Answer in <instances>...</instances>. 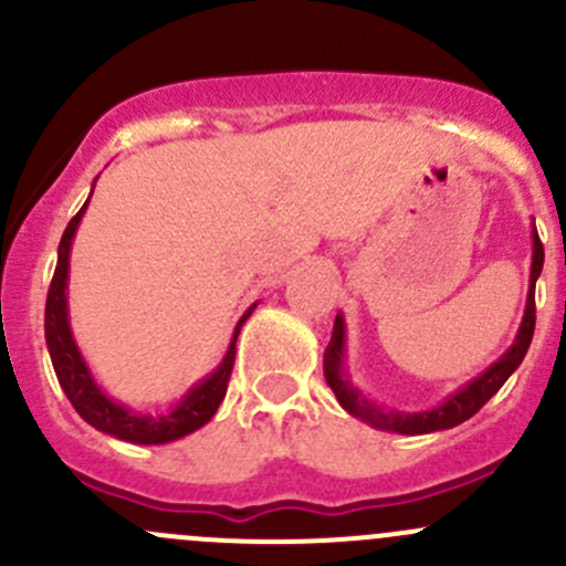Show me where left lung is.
I'll use <instances>...</instances> for the list:
<instances>
[{
	"mask_svg": "<svg viewBox=\"0 0 566 566\" xmlns=\"http://www.w3.org/2000/svg\"><path fill=\"white\" fill-rule=\"evenodd\" d=\"M542 262H545V251H542L539 235H536V227H531V273H528V295H526V310H523L521 328H517L515 342L506 347V353L501 358H495L484 373H479L476 378L468 380L465 386H460L458 391L449 394L443 402H438L436 408L427 410H394L384 408L375 399H369L367 394L353 384L350 373H347V328L342 312L334 319V331H331V342L323 353V375L325 384L331 386V391L336 394L342 408L350 416H356L364 424L375 427V430L384 432H397V436H427V432L438 430H452V427L462 424L465 419H471L501 386L506 384L512 373L521 367V361L526 358L531 336H534V323H536V310H534V287L536 279L542 273Z\"/></svg>",
	"mask_w": 566,
	"mask_h": 566,
	"instance_id": "1",
	"label": "left lung"
}]
</instances>
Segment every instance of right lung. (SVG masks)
Here are the masks:
<instances>
[{
  "label": "right lung",
  "instance_id": "obj_1",
  "mask_svg": "<svg viewBox=\"0 0 566 566\" xmlns=\"http://www.w3.org/2000/svg\"><path fill=\"white\" fill-rule=\"evenodd\" d=\"M95 180H98V177H95ZM90 197H93V193H90ZM90 197L87 202L82 205V210L73 216L71 224L65 227V235H62L60 249H56V271L54 279H51L49 298H45V347H49L56 380H60L62 391L71 399L76 413L82 416L87 424H93L95 430L106 432V436L112 438H119V441L142 443V447L172 443L177 438L191 436L199 427L208 424V421L213 419L216 410H219L221 399H224L227 394V384H230L232 361H235L238 334H241V325L251 317V312L256 310V304H251L241 315V319H238L235 331H232L230 347H227L219 367L210 375H205L202 380H197L191 389L177 399L172 408L158 410V413H142V410H134L125 402H117L114 397H108L104 386L95 380L87 358L78 350L76 336H73L71 328V310H67L71 249L78 224H82V216L87 213Z\"/></svg>",
  "mask_w": 566,
  "mask_h": 566
}]
</instances>
